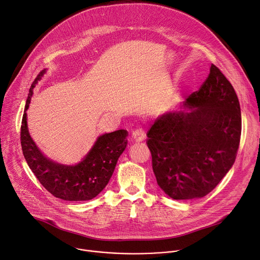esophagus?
Wrapping results in <instances>:
<instances>
[{"label":"esophagus","instance_id":"esophagus-1","mask_svg":"<svg viewBox=\"0 0 260 260\" xmlns=\"http://www.w3.org/2000/svg\"><path fill=\"white\" fill-rule=\"evenodd\" d=\"M132 138H133L134 141H136V142H141V141H143L144 138H145L144 131L142 128L134 129L133 134H132Z\"/></svg>","mask_w":260,"mask_h":260}]
</instances>
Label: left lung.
<instances>
[{
  "mask_svg": "<svg viewBox=\"0 0 260 260\" xmlns=\"http://www.w3.org/2000/svg\"><path fill=\"white\" fill-rule=\"evenodd\" d=\"M241 134L237 93L211 64L207 79L181 110L159 116L147 133L157 184L176 200L206 196L232 167Z\"/></svg>",
  "mask_w": 260,
  "mask_h": 260,
  "instance_id": "obj_1",
  "label": "left lung"
}]
</instances>
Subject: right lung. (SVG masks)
<instances>
[{
  "label": "right lung",
  "instance_id": "add662e5",
  "mask_svg": "<svg viewBox=\"0 0 260 260\" xmlns=\"http://www.w3.org/2000/svg\"><path fill=\"white\" fill-rule=\"evenodd\" d=\"M44 70L32 83L22 115L20 144L30 169L39 182L56 198L67 201H84L96 197L108 184L118 158L127 143V131L119 129L101 136L86 155L76 166H64L46 158L36 147L27 127V113L35 85Z\"/></svg>",
  "mask_w": 260,
  "mask_h": 260
}]
</instances>
